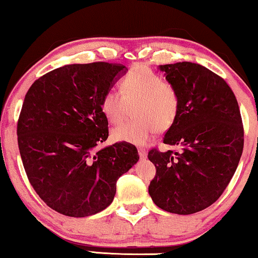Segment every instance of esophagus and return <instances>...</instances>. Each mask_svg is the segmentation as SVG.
<instances>
[{
    "label": "esophagus",
    "mask_w": 258,
    "mask_h": 258,
    "mask_svg": "<svg viewBox=\"0 0 258 258\" xmlns=\"http://www.w3.org/2000/svg\"><path fill=\"white\" fill-rule=\"evenodd\" d=\"M139 155L141 159L147 158V150L145 148H139Z\"/></svg>",
    "instance_id": "1"
}]
</instances>
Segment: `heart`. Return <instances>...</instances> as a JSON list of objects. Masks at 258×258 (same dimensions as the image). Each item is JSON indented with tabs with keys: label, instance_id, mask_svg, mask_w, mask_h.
Listing matches in <instances>:
<instances>
[{
	"label": "heart",
	"instance_id": "b5f03b06",
	"mask_svg": "<svg viewBox=\"0 0 258 258\" xmlns=\"http://www.w3.org/2000/svg\"><path fill=\"white\" fill-rule=\"evenodd\" d=\"M135 102L133 113L136 117L112 129L115 141L145 145L158 132L168 130L180 112L178 89L145 65L134 66L123 77L121 91L110 89L103 95L100 111L110 123L118 124L128 103Z\"/></svg>",
	"mask_w": 258,
	"mask_h": 258
}]
</instances>
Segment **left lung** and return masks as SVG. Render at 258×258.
<instances>
[{
  "instance_id": "8db88e82",
  "label": "left lung",
  "mask_w": 258,
  "mask_h": 258,
  "mask_svg": "<svg viewBox=\"0 0 258 258\" xmlns=\"http://www.w3.org/2000/svg\"><path fill=\"white\" fill-rule=\"evenodd\" d=\"M178 89L180 112L163 143L179 150H149L156 174L148 192L160 209L192 215L216 203L235 174L244 129L235 93L222 77L199 63L161 65Z\"/></svg>"
}]
</instances>
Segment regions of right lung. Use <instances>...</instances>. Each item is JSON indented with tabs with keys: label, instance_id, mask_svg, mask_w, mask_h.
<instances>
[{
	"label": "right lung",
	"instance_id": "right-lung-1",
	"mask_svg": "<svg viewBox=\"0 0 258 258\" xmlns=\"http://www.w3.org/2000/svg\"><path fill=\"white\" fill-rule=\"evenodd\" d=\"M125 72L122 63L65 65L27 91L18 143L27 178L47 206L63 216L88 217L106 209L116 182L139 161L136 147L109 136L100 99Z\"/></svg>",
	"mask_w": 258,
	"mask_h": 258
}]
</instances>
